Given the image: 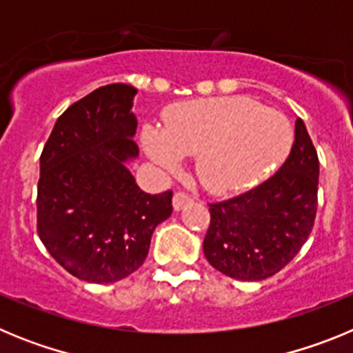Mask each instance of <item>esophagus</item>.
<instances>
[{
  "mask_svg": "<svg viewBox=\"0 0 353 353\" xmlns=\"http://www.w3.org/2000/svg\"><path fill=\"white\" fill-rule=\"evenodd\" d=\"M192 201V198L187 192L183 191H179V192H174L173 196V208L174 210H182L185 205H189Z\"/></svg>",
  "mask_w": 353,
  "mask_h": 353,
  "instance_id": "esophagus-1",
  "label": "esophagus"
}]
</instances>
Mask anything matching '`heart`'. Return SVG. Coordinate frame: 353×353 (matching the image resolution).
I'll return each instance as SVG.
<instances>
[{
	"label": "heart",
	"mask_w": 353,
	"mask_h": 353,
	"mask_svg": "<svg viewBox=\"0 0 353 353\" xmlns=\"http://www.w3.org/2000/svg\"><path fill=\"white\" fill-rule=\"evenodd\" d=\"M293 134L279 111L248 97H215L171 105L162 129L146 125V155L166 171L196 155V176L212 194L244 191L285 161Z\"/></svg>",
	"instance_id": "obj_1"
}]
</instances>
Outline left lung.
<instances>
[{
	"mask_svg": "<svg viewBox=\"0 0 353 353\" xmlns=\"http://www.w3.org/2000/svg\"><path fill=\"white\" fill-rule=\"evenodd\" d=\"M318 154L304 121L276 173L251 191L208 205L203 240L208 263L240 281H261L295 258L313 230L318 207Z\"/></svg>",
	"mask_w": 353,
	"mask_h": 353,
	"instance_id": "obj_1",
	"label": "left lung"
}]
</instances>
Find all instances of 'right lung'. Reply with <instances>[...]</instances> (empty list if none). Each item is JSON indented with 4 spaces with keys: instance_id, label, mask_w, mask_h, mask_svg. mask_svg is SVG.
I'll return each instance as SVG.
<instances>
[{
    "instance_id": "add662e5",
    "label": "right lung",
    "mask_w": 353,
    "mask_h": 353,
    "mask_svg": "<svg viewBox=\"0 0 353 353\" xmlns=\"http://www.w3.org/2000/svg\"><path fill=\"white\" fill-rule=\"evenodd\" d=\"M134 95V86L114 83L74 102L40 155V240L67 272L97 285L136 272L173 212V191H141L125 166L139 154Z\"/></svg>"
}]
</instances>
